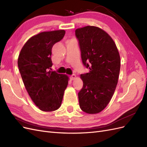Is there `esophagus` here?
<instances>
[{
  "label": "esophagus",
  "instance_id": "1",
  "mask_svg": "<svg viewBox=\"0 0 147 147\" xmlns=\"http://www.w3.org/2000/svg\"><path fill=\"white\" fill-rule=\"evenodd\" d=\"M70 78L71 80H74V79H75V78H76V75L73 74V75H70Z\"/></svg>",
  "mask_w": 147,
  "mask_h": 147
}]
</instances>
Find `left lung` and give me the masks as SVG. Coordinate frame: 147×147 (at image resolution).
Returning <instances> with one entry per match:
<instances>
[{
  "label": "left lung",
  "mask_w": 147,
  "mask_h": 147,
  "mask_svg": "<svg viewBox=\"0 0 147 147\" xmlns=\"http://www.w3.org/2000/svg\"><path fill=\"white\" fill-rule=\"evenodd\" d=\"M83 64L90 69L81 74L83 82L78 92L80 107L87 113H99L108 105L116 89L120 57L116 45L102 29L88 26L75 30Z\"/></svg>",
  "instance_id": "obj_1"
}]
</instances>
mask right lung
<instances>
[{
    "label": "right lung",
    "instance_id": "right-lung-1",
    "mask_svg": "<svg viewBox=\"0 0 147 147\" xmlns=\"http://www.w3.org/2000/svg\"><path fill=\"white\" fill-rule=\"evenodd\" d=\"M64 30L43 32L30 38L21 49L18 65L25 88L39 109H58L68 84L65 75L51 71L53 45L63 38Z\"/></svg>",
    "mask_w": 147,
    "mask_h": 147
}]
</instances>
